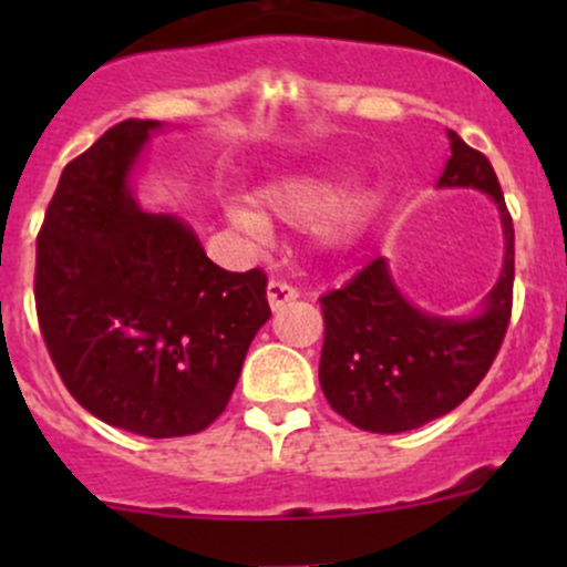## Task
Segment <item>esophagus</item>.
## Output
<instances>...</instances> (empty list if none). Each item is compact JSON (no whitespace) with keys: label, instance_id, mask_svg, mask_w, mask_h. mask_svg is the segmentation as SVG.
Returning <instances> with one entry per match:
<instances>
[{"label":"esophagus","instance_id":"34e87169","mask_svg":"<svg viewBox=\"0 0 567 567\" xmlns=\"http://www.w3.org/2000/svg\"><path fill=\"white\" fill-rule=\"evenodd\" d=\"M266 293H268V305H271V310H282L285 305L299 299V290H296L290 282H282V279H271Z\"/></svg>","mask_w":567,"mask_h":567}]
</instances>
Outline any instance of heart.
Returning <instances> with one entry per match:
<instances>
[{"label":"heart","mask_w":567,"mask_h":567,"mask_svg":"<svg viewBox=\"0 0 567 567\" xmlns=\"http://www.w3.org/2000/svg\"><path fill=\"white\" fill-rule=\"evenodd\" d=\"M348 175L340 169H312V173L288 175L282 181L257 192V208L288 225H312L323 219V236L342 244L357 236L379 203V192L370 186L353 188L346 194ZM233 221L241 230L260 236L262 219L247 208L233 210Z\"/></svg>","instance_id":"b5f03b06"}]
</instances>
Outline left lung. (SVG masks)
<instances>
[{"instance_id":"8db88e82","label":"left lung","mask_w":567,"mask_h":567,"mask_svg":"<svg viewBox=\"0 0 567 567\" xmlns=\"http://www.w3.org/2000/svg\"><path fill=\"white\" fill-rule=\"evenodd\" d=\"M450 156L439 186L491 194L505 230L499 282L474 318H439L416 310L392 282L384 257L340 290L320 296L323 351L320 390L331 409L370 433H403L461 405L499 353L513 310L516 233L494 167L450 131Z\"/></svg>"}]
</instances>
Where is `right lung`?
<instances>
[{"instance_id":"obj_1","label":"right lung","mask_w":567,"mask_h":567,"mask_svg":"<svg viewBox=\"0 0 567 567\" xmlns=\"http://www.w3.org/2000/svg\"><path fill=\"white\" fill-rule=\"evenodd\" d=\"M156 120H123L62 169L38 233L40 334L65 390L106 425L192 436L227 409L266 274L208 260L186 221L145 214L128 177Z\"/></svg>"}]
</instances>
